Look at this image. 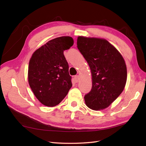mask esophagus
<instances>
[{
  "label": "esophagus",
  "mask_w": 146,
  "mask_h": 146,
  "mask_svg": "<svg viewBox=\"0 0 146 146\" xmlns=\"http://www.w3.org/2000/svg\"><path fill=\"white\" fill-rule=\"evenodd\" d=\"M74 78H75V80L76 83H78L79 82V76L78 75H76L74 76Z\"/></svg>",
  "instance_id": "1"
}]
</instances>
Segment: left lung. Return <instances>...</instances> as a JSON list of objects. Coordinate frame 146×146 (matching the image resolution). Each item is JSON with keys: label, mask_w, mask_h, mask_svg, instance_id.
Instances as JSON below:
<instances>
[{"label": "left lung", "mask_w": 146, "mask_h": 146, "mask_svg": "<svg viewBox=\"0 0 146 146\" xmlns=\"http://www.w3.org/2000/svg\"><path fill=\"white\" fill-rule=\"evenodd\" d=\"M77 47L90 68L91 91L85 96L86 106L101 110L110 106L121 94L127 82L123 56L107 40L78 36Z\"/></svg>", "instance_id": "1"}]
</instances>
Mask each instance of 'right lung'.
Instances as JSON below:
<instances>
[{"label":"right lung","mask_w":146,"mask_h":146,"mask_svg":"<svg viewBox=\"0 0 146 146\" xmlns=\"http://www.w3.org/2000/svg\"><path fill=\"white\" fill-rule=\"evenodd\" d=\"M73 43L71 37H58L36 49L30 59L29 85L37 99L45 106L58 105L72 86L63 52Z\"/></svg>","instance_id":"1"}]
</instances>
